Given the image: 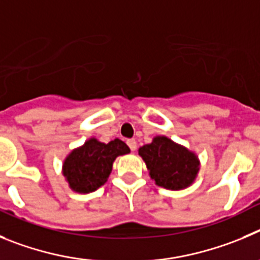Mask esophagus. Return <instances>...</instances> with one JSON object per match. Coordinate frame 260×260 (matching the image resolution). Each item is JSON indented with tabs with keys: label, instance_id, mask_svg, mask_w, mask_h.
<instances>
[{
	"label": "esophagus",
	"instance_id": "esophagus-1",
	"mask_svg": "<svg viewBox=\"0 0 260 260\" xmlns=\"http://www.w3.org/2000/svg\"><path fill=\"white\" fill-rule=\"evenodd\" d=\"M127 145H128V146H129V149H131V150H132V151H135L136 149H137V142H136V140H133V139L128 140Z\"/></svg>",
	"mask_w": 260,
	"mask_h": 260
}]
</instances>
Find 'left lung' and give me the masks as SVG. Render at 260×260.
<instances>
[{
    "label": "left lung",
    "mask_w": 260,
    "mask_h": 260,
    "mask_svg": "<svg viewBox=\"0 0 260 260\" xmlns=\"http://www.w3.org/2000/svg\"><path fill=\"white\" fill-rule=\"evenodd\" d=\"M139 155L146 163L156 185L170 190L190 186L200 171V159L196 153L166 136H156L150 144L140 147Z\"/></svg>",
    "instance_id": "1"
}]
</instances>
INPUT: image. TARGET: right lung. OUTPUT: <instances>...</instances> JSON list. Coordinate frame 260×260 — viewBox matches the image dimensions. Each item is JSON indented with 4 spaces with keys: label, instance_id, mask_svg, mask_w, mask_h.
Segmentation results:
<instances>
[{
    "label": "right lung",
    "instance_id": "add662e5",
    "mask_svg": "<svg viewBox=\"0 0 260 260\" xmlns=\"http://www.w3.org/2000/svg\"><path fill=\"white\" fill-rule=\"evenodd\" d=\"M129 151L127 144L119 139L105 144L92 137L67 155L62 167L63 176L74 191L92 193L107 181L116 156Z\"/></svg>",
    "mask_w": 260,
    "mask_h": 260
}]
</instances>
